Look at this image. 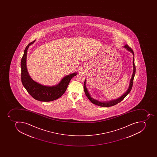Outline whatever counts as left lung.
I'll list each match as a JSON object with an SVG mask.
<instances>
[{
	"mask_svg": "<svg viewBox=\"0 0 157 157\" xmlns=\"http://www.w3.org/2000/svg\"><path fill=\"white\" fill-rule=\"evenodd\" d=\"M124 48L128 49V51L131 52L133 54L134 56V52H133L132 49L130 48L128 44H125L124 46ZM135 59L133 58V74L132 75V77L131 78V82H130V85H129V88H128V90L125 93V94L122 95L121 97L119 98V99H116V100H112L109 101H107V102H101V101H98L97 100H95V99H93L89 95V93L87 89L86 86H85V82L86 81H85L84 82V85H83V87H84V92H85V95L88 98L90 101L92 102L93 104H95L96 105H99V106H102V107H109V106H113L115 105L116 104H118L120 101H122L127 96L128 94L130 92L131 90L132 89V85H133V78L135 77V73H136V66L135 65Z\"/></svg>",
	"mask_w": 157,
	"mask_h": 157,
	"instance_id": "obj_1",
	"label": "left lung"
}]
</instances>
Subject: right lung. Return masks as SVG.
<instances>
[{"label":"right lung","instance_id":"right-lung-1","mask_svg":"<svg viewBox=\"0 0 157 157\" xmlns=\"http://www.w3.org/2000/svg\"><path fill=\"white\" fill-rule=\"evenodd\" d=\"M34 41L30 43L25 48L24 56L21 60V80L22 85L29 94L35 100L41 101H54L60 97L66 91L71 79L77 75V73L66 76L60 82L53 86H47L41 85L35 82L30 78L26 68V56L29 46L33 43Z\"/></svg>","mask_w":157,"mask_h":157}]
</instances>
